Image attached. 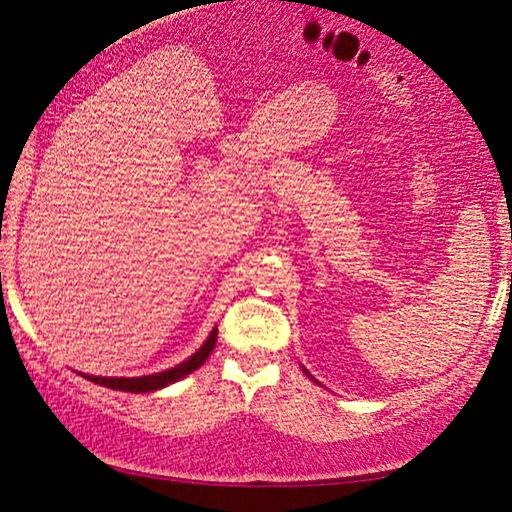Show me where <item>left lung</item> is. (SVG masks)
I'll return each instance as SVG.
<instances>
[{
  "instance_id": "1",
  "label": "left lung",
  "mask_w": 512,
  "mask_h": 512,
  "mask_svg": "<svg viewBox=\"0 0 512 512\" xmlns=\"http://www.w3.org/2000/svg\"><path fill=\"white\" fill-rule=\"evenodd\" d=\"M302 371H304L306 375H309V371H306V368H302ZM309 377H311V375H309ZM311 380H313V377H311ZM313 382H316V380H313Z\"/></svg>"
}]
</instances>
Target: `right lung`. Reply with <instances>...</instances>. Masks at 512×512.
<instances>
[{"label": "right lung", "instance_id": "add662e5", "mask_svg": "<svg viewBox=\"0 0 512 512\" xmlns=\"http://www.w3.org/2000/svg\"><path fill=\"white\" fill-rule=\"evenodd\" d=\"M215 343H217V327H212V332L208 334L206 341H203L201 348L196 350L190 359L180 361L178 366L167 368V371L162 373L139 375V377H100V375H86V373H80V375L86 377V380L100 384V387L116 389V391H128V393L157 391V389L169 387V384H174L178 380H183V377L194 373L196 368H201L203 361H206L210 357V352L215 350Z\"/></svg>", "mask_w": 512, "mask_h": 512}]
</instances>
